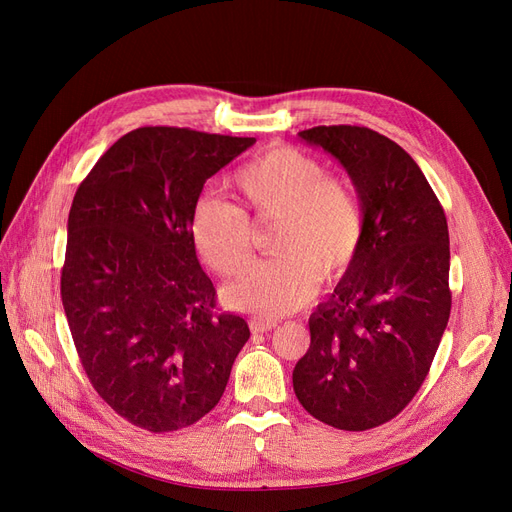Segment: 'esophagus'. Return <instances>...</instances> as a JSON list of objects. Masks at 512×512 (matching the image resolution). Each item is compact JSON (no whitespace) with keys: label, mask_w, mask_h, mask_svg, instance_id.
<instances>
[{"label":"esophagus","mask_w":512,"mask_h":512,"mask_svg":"<svg viewBox=\"0 0 512 512\" xmlns=\"http://www.w3.org/2000/svg\"><path fill=\"white\" fill-rule=\"evenodd\" d=\"M250 327H252V333H267L277 327V322L275 320H252Z\"/></svg>","instance_id":"obj_1"}]
</instances>
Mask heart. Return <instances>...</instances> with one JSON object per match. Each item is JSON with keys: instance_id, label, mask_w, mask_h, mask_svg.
I'll return each mask as SVG.
<instances>
[{"instance_id": "1", "label": "heart", "mask_w": 512, "mask_h": 512, "mask_svg": "<svg viewBox=\"0 0 512 512\" xmlns=\"http://www.w3.org/2000/svg\"><path fill=\"white\" fill-rule=\"evenodd\" d=\"M243 209L203 196L190 213V237L207 265L222 275L237 273L250 256L254 218H277L271 258L256 260L224 290L228 305L275 318L299 309L316 294L318 277H344L361 252L365 222L361 203L342 179L294 147L258 153L232 175Z\"/></svg>"}]
</instances>
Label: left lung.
Returning a JSON list of instances; mask_svg holds the SVG:
<instances>
[{
	"label": "left lung",
	"mask_w": 512,
	"mask_h": 512,
	"mask_svg": "<svg viewBox=\"0 0 512 512\" xmlns=\"http://www.w3.org/2000/svg\"><path fill=\"white\" fill-rule=\"evenodd\" d=\"M346 168L361 200V252L309 316L312 344L292 386L318 421L365 431L421 389L451 316L448 226L423 170L391 138L359 126L299 132Z\"/></svg>",
	"instance_id": "1"
}]
</instances>
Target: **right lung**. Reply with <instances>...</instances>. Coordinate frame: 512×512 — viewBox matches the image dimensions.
<instances>
[{
    "mask_svg": "<svg viewBox=\"0 0 512 512\" xmlns=\"http://www.w3.org/2000/svg\"><path fill=\"white\" fill-rule=\"evenodd\" d=\"M256 138L151 126L91 168L68 215L61 301L89 382L119 416L177 431L218 406L247 322L215 307L190 213Z\"/></svg>",
    "mask_w": 512,
    "mask_h": 512,
    "instance_id": "obj_1",
    "label": "right lung"
}]
</instances>
